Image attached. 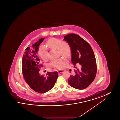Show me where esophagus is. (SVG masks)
Instances as JSON below:
<instances>
[{
    "mask_svg": "<svg viewBox=\"0 0 120 120\" xmlns=\"http://www.w3.org/2000/svg\"><path fill=\"white\" fill-rule=\"evenodd\" d=\"M57 72H58V73H61L63 72V70H58L57 71Z\"/></svg>",
    "mask_w": 120,
    "mask_h": 120,
    "instance_id": "obj_1",
    "label": "esophagus"
}]
</instances>
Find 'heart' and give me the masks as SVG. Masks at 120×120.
<instances>
[{
    "instance_id": "obj_1",
    "label": "heart",
    "mask_w": 120,
    "mask_h": 120,
    "mask_svg": "<svg viewBox=\"0 0 120 120\" xmlns=\"http://www.w3.org/2000/svg\"><path fill=\"white\" fill-rule=\"evenodd\" d=\"M46 45L51 49L57 50L58 54L64 57L68 58L71 55V49L70 45L68 43L64 42L62 40L52 38L47 41ZM38 54L42 60L46 61L48 59L49 53L45 46H40L38 51ZM64 62V60L63 57H60L52 60L49 64L53 68L62 69L63 67Z\"/></svg>"
}]
</instances>
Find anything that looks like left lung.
Wrapping results in <instances>:
<instances>
[{"mask_svg": "<svg viewBox=\"0 0 120 120\" xmlns=\"http://www.w3.org/2000/svg\"><path fill=\"white\" fill-rule=\"evenodd\" d=\"M64 40L71 47V62L75 75H71L68 80L69 85L78 90L88 87L94 80L97 73V64L91 47L86 40L75 34L65 35ZM80 65L78 69L76 66Z\"/></svg>", "mask_w": 120, "mask_h": 120, "instance_id": "1", "label": "left lung"}]
</instances>
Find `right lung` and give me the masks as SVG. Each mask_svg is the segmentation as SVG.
<instances>
[{"label":"right lung","instance_id":"add662e5","mask_svg":"<svg viewBox=\"0 0 120 120\" xmlns=\"http://www.w3.org/2000/svg\"><path fill=\"white\" fill-rule=\"evenodd\" d=\"M44 39L41 38L31 47H27L22 60V72L26 83L34 91L41 94L47 92L53 88L58 75L57 71L48 72L46 76L39 73L40 69L43 65L36 52Z\"/></svg>","mask_w":120,"mask_h":120}]
</instances>
